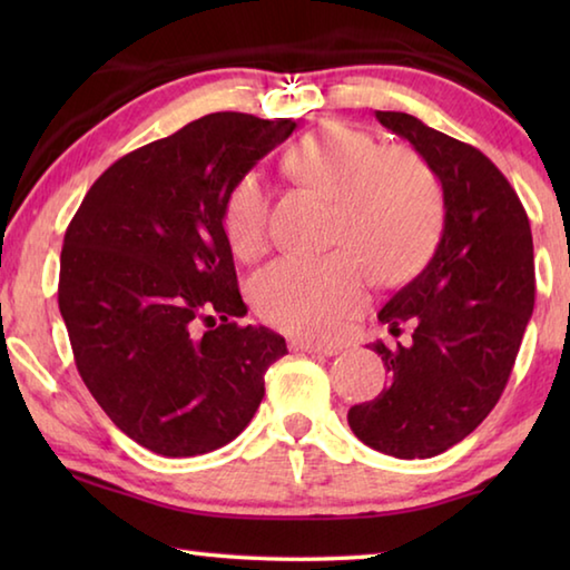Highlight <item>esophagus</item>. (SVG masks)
Here are the masks:
<instances>
[{"label":"esophagus","mask_w":570,"mask_h":570,"mask_svg":"<svg viewBox=\"0 0 570 570\" xmlns=\"http://www.w3.org/2000/svg\"><path fill=\"white\" fill-rule=\"evenodd\" d=\"M294 352H308V354H324V356H332L342 350L340 344H320V342H308V340H292L288 342Z\"/></svg>","instance_id":"34e87169"}]
</instances>
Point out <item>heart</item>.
I'll list each match as a JSON object with an SVG mask.
<instances>
[{"mask_svg":"<svg viewBox=\"0 0 570 570\" xmlns=\"http://www.w3.org/2000/svg\"><path fill=\"white\" fill-rule=\"evenodd\" d=\"M286 170L334 198L332 254L282 256L256 274L250 302L278 330L332 336L342 330L370 284L412 274L435 246L442 226V188L435 170L407 146L342 122L322 125L286 153ZM220 226L238 258H256L268 240V193L256 170L230 183Z\"/></svg>","mask_w":570,"mask_h":570,"instance_id":"heart-1","label":"heart"}]
</instances>
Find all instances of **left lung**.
I'll list each match as a JSON object with an SVG mask.
<instances>
[{"label":"left lung","mask_w":570,"mask_h":570,"mask_svg":"<svg viewBox=\"0 0 570 570\" xmlns=\"http://www.w3.org/2000/svg\"><path fill=\"white\" fill-rule=\"evenodd\" d=\"M377 120L430 163L445 226L428 266L390 296L380 322H412V342H374L390 387L346 414L384 455L435 458L465 440L503 394L535 304L533 236L518 193L495 163L407 112Z\"/></svg>","instance_id":"1"}]
</instances>
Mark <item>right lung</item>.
I'll return each instance as SVG.
<instances>
[{
    "label": "right lung",
    "instance_id": "right-lung-1",
    "mask_svg": "<svg viewBox=\"0 0 570 570\" xmlns=\"http://www.w3.org/2000/svg\"><path fill=\"white\" fill-rule=\"evenodd\" d=\"M294 128L204 115L115 160L67 226L57 302L77 372L125 435L163 458L236 440L286 354L282 334L236 324L246 304L220 208Z\"/></svg>",
    "mask_w": 570,
    "mask_h": 570
}]
</instances>
